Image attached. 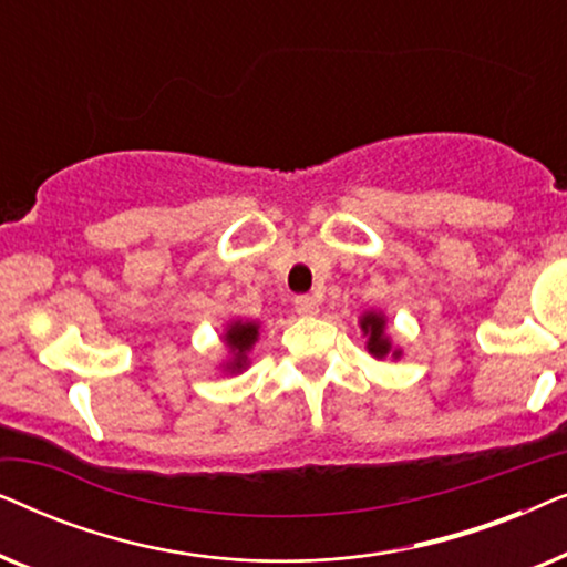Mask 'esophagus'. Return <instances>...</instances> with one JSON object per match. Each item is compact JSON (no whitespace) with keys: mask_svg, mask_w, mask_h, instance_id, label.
I'll return each mask as SVG.
<instances>
[{"mask_svg":"<svg viewBox=\"0 0 567 567\" xmlns=\"http://www.w3.org/2000/svg\"><path fill=\"white\" fill-rule=\"evenodd\" d=\"M293 309H297L301 317H312L320 312V305H317L312 297H297L293 299Z\"/></svg>","mask_w":567,"mask_h":567,"instance_id":"1","label":"esophagus"}]
</instances>
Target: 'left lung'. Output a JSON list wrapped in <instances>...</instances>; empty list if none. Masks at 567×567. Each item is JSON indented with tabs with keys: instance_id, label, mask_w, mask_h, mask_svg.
<instances>
[{
	"instance_id": "left-lung-1",
	"label": "left lung",
	"mask_w": 567,
	"mask_h": 567,
	"mask_svg": "<svg viewBox=\"0 0 567 567\" xmlns=\"http://www.w3.org/2000/svg\"><path fill=\"white\" fill-rule=\"evenodd\" d=\"M361 330L367 336V348L374 359H384V355H392V359H400L402 351L392 346L390 336H386V320L382 312H367L361 317Z\"/></svg>"
}]
</instances>
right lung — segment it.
Here are the masks:
<instances>
[{
    "label": "right lung",
    "instance_id": "1",
    "mask_svg": "<svg viewBox=\"0 0 567 567\" xmlns=\"http://www.w3.org/2000/svg\"><path fill=\"white\" fill-rule=\"evenodd\" d=\"M260 324L258 322H243L235 320L227 324V332H224V343L229 348L231 359L224 363V371L229 374H239V371L247 369V353L252 351L255 340L260 336Z\"/></svg>",
    "mask_w": 567,
    "mask_h": 567
}]
</instances>
